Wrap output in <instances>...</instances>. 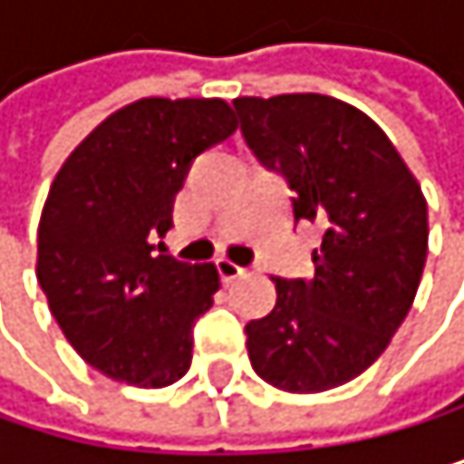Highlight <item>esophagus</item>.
I'll list each match as a JSON object with an SVG mask.
<instances>
[{
	"label": "esophagus",
	"mask_w": 464,
	"mask_h": 464,
	"mask_svg": "<svg viewBox=\"0 0 464 464\" xmlns=\"http://www.w3.org/2000/svg\"><path fill=\"white\" fill-rule=\"evenodd\" d=\"M217 270H219L222 284H234V281H239L242 276H247L245 266L237 264V261H230V258H217Z\"/></svg>",
	"instance_id": "esophagus-1"
}]
</instances>
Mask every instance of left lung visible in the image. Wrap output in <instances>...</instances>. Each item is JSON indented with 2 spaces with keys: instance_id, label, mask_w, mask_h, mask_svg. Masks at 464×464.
<instances>
[{
  "instance_id": "8db88e82",
  "label": "left lung",
  "mask_w": 464,
  "mask_h": 464,
  "mask_svg": "<svg viewBox=\"0 0 464 464\" xmlns=\"http://www.w3.org/2000/svg\"><path fill=\"white\" fill-rule=\"evenodd\" d=\"M256 158L295 191V219H320L312 281H276V309L245 325L258 379L312 395L364 372L390 345L423 276L429 214L387 133L325 94L234 100Z\"/></svg>"
}]
</instances>
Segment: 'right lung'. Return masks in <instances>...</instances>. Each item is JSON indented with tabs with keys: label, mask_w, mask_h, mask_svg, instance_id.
<instances>
[{
	"label": "right lung",
	"mask_w": 464,
	"mask_h": 464,
	"mask_svg": "<svg viewBox=\"0 0 464 464\" xmlns=\"http://www.w3.org/2000/svg\"><path fill=\"white\" fill-rule=\"evenodd\" d=\"M234 130L225 100L144 97L102 119L52 180L35 276L69 345L102 376L144 390L186 376L219 273L155 242L191 161Z\"/></svg>",
	"instance_id": "1"
}]
</instances>
